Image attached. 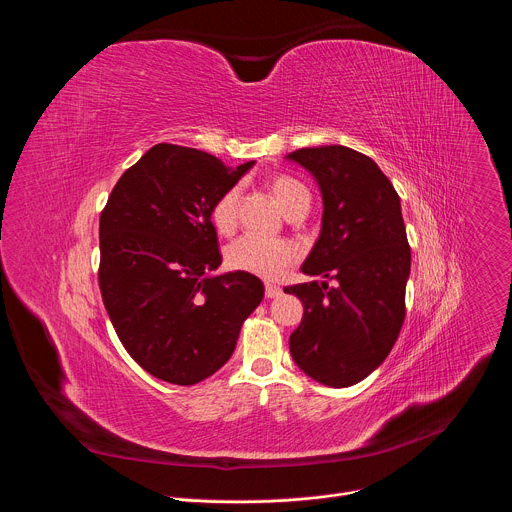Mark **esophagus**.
Returning a JSON list of instances; mask_svg holds the SVG:
<instances>
[{
    "label": "esophagus",
    "instance_id": "34e87169",
    "mask_svg": "<svg viewBox=\"0 0 512 512\" xmlns=\"http://www.w3.org/2000/svg\"><path fill=\"white\" fill-rule=\"evenodd\" d=\"M281 296V287L273 285V283H265V298L267 300H273V298H279Z\"/></svg>",
    "mask_w": 512,
    "mask_h": 512
}]
</instances>
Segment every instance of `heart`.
Listing matches in <instances>:
<instances>
[{"label":"heart","mask_w":512,"mask_h":512,"mask_svg":"<svg viewBox=\"0 0 512 512\" xmlns=\"http://www.w3.org/2000/svg\"><path fill=\"white\" fill-rule=\"evenodd\" d=\"M271 192L289 214L300 204L310 202V192L304 184L289 176H275L271 180ZM239 204H241V188L231 186L210 208V221L218 235H233L239 223ZM300 257V249L296 243L285 239H257L243 237L227 249V267L233 271L249 273L261 279H279L289 265H294Z\"/></svg>","instance_id":"b5f03b06"}]
</instances>
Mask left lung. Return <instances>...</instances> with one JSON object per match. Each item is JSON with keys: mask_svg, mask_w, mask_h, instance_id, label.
I'll return each instance as SVG.
<instances>
[{"mask_svg": "<svg viewBox=\"0 0 512 512\" xmlns=\"http://www.w3.org/2000/svg\"><path fill=\"white\" fill-rule=\"evenodd\" d=\"M287 158L316 178L324 200L322 233L302 271L336 281L283 287L304 304L289 352L314 381L350 387L387 358L405 320L411 249L399 194L369 156L344 145Z\"/></svg>", "mask_w": 512, "mask_h": 512, "instance_id": "1", "label": "left lung"}]
</instances>
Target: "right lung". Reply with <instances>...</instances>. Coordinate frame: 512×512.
I'll use <instances>...</instances> for the list:
<instances>
[{"mask_svg":"<svg viewBox=\"0 0 512 512\" xmlns=\"http://www.w3.org/2000/svg\"><path fill=\"white\" fill-rule=\"evenodd\" d=\"M253 164L233 170L158 143L123 172L101 212L103 304L129 356L156 379L196 385L214 375L263 300L255 275H208L223 261L210 208Z\"/></svg>","mask_w":512,"mask_h":512,"instance_id":"obj_1","label":"right lung"}]
</instances>
